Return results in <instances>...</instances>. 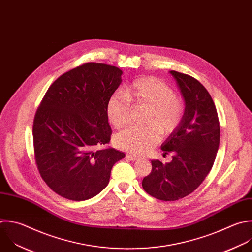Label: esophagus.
<instances>
[{"mask_svg":"<svg viewBox=\"0 0 252 252\" xmlns=\"http://www.w3.org/2000/svg\"><path fill=\"white\" fill-rule=\"evenodd\" d=\"M126 157L132 161H136V160H139V157L136 156V155H133V154H130V153H127L126 154Z\"/></svg>","mask_w":252,"mask_h":252,"instance_id":"obj_1","label":"esophagus"}]
</instances>
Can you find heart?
<instances>
[{
    "mask_svg": "<svg viewBox=\"0 0 252 252\" xmlns=\"http://www.w3.org/2000/svg\"><path fill=\"white\" fill-rule=\"evenodd\" d=\"M125 94L113 95L107 104V114L112 125L121 128L130 119V102L148 107L145 126H131L117 134L116 145L135 154L150 150L160 140V131L164 134L172 132L180 124L184 105L173 90L154 77H143L134 80L128 85Z\"/></svg>",
    "mask_w": 252,
    "mask_h": 252,
    "instance_id": "obj_1",
    "label": "heart"
}]
</instances>
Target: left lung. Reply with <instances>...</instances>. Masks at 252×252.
<instances>
[{
  "instance_id": "obj_1",
  "label": "left lung",
  "mask_w": 252,
  "mask_h": 252,
  "mask_svg": "<svg viewBox=\"0 0 252 252\" xmlns=\"http://www.w3.org/2000/svg\"><path fill=\"white\" fill-rule=\"evenodd\" d=\"M169 73L185 101L180 124L161 144L165 154L173 153L172 161L151 160L152 170L142 180L144 191L161 201H177L201 185L214 165L220 136L217 109L207 89L189 75Z\"/></svg>"
}]
</instances>
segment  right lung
<instances>
[{
	"label": "right lung",
	"mask_w": 252,
	"mask_h": 252,
	"mask_svg": "<svg viewBox=\"0 0 252 252\" xmlns=\"http://www.w3.org/2000/svg\"><path fill=\"white\" fill-rule=\"evenodd\" d=\"M123 71L85 63L56 79L34 117L32 134L40 176L59 196L85 201L109 184L116 162L126 154L104 147L111 140L107 104Z\"/></svg>",
	"instance_id": "right-lung-1"
}]
</instances>
